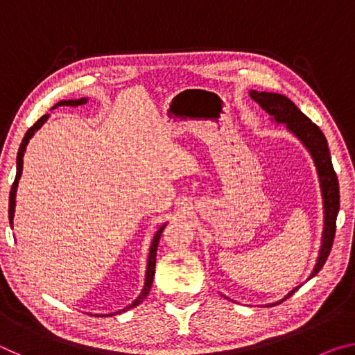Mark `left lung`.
Returning <instances> with one entry per match:
<instances>
[{
  "instance_id": "8db88e82",
  "label": "left lung",
  "mask_w": 355,
  "mask_h": 355,
  "mask_svg": "<svg viewBox=\"0 0 355 355\" xmlns=\"http://www.w3.org/2000/svg\"><path fill=\"white\" fill-rule=\"evenodd\" d=\"M250 97L254 98L269 116H272L275 119V122L286 123L288 130L293 131V133L302 141V144L309 148V152L315 159L318 175H320L321 182L324 197V213H326V216H324V236L320 258H318L316 266L313 269V272H311V277H313V275L321 271L327 257L330 255V250H332L336 228V214H338L340 209L338 178H336L332 159H330L326 136H324L320 127L311 122V120L305 116L290 98H286L285 95L252 91ZM297 288H294L288 296H291Z\"/></svg>"
}]
</instances>
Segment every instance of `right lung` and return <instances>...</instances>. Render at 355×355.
I'll return each instance as SVG.
<instances>
[{
  "mask_svg": "<svg viewBox=\"0 0 355 355\" xmlns=\"http://www.w3.org/2000/svg\"><path fill=\"white\" fill-rule=\"evenodd\" d=\"M86 98H81V100H69V101H59V103H56L53 107H58V106H80V105H84L86 103ZM48 119V114H45V116H42L37 122H35L31 128H29L26 131L25 137H23V141L20 144V148H19V153H17V175H15V180L14 183H12V188H10V194H9V220L12 224V219H14V211H15V192H17V184H19V180L21 177V171H23V156H25V150H26V146L29 139H31V136L34 135V131H37L42 125H44ZM164 230V225L159 228L158 232H156V235L153 238V243H152V248H150V254H148V264H147V277H146V285H144V290L142 293L139 294V297H137L133 304L128 305V307H125L123 310L117 311V313H122V311L125 310H130L136 307V305H139L144 299L147 297V294L150 293V288H152V284H153V277H155V266H156V249H158V243H159V238H161V233H163ZM111 316V315H110Z\"/></svg>",
  "mask_w": 355,
  "mask_h": 355,
  "instance_id": "1",
  "label": "right lung"
}]
</instances>
